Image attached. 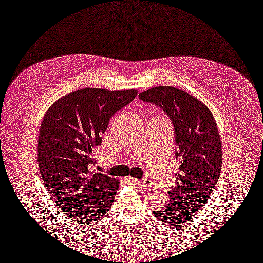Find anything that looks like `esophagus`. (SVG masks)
Masks as SVG:
<instances>
[{
    "instance_id": "esophagus-1",
    "label": "esophagus",
    "mask_w": 263,
    "mask_h": 263,
    "mask_svg": "<svg viewBox=\"0 0 263 263\" xmlns=\"http://www.w3.org/2000/svg\"><path fill=\"white\" fill-rule=\"evenodd\" d=\"M128 181L132 182L133 185H137V186H141V185H148L149 181L148 180H137V179H134L132 177L128 178Z\"/></svg>"
}]
</instances>
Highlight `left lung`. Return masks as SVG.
<instances>
[{
  "mask_svg": "<svg viewBox=\"0 0 263 263\" xmlns=\"http://www.w3.org/2000/svg\"><path fill=\"white\" fill-rule=\"evenodd\" d=\"M139 97L160 106L172 120L180 160L170 203L155 211V217L171 227L185 225L203 208L218 181L223 150L216 120L204 103L177 87L156 86Z\"/></svg>",
  "mask_w": 263,
  "mask_h": 263,
  "instance_id": "1",
  "label": "left lung"
}]
</instances>
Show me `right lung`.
<instances>
[{"mask_svg":"<svg viewBox=\"0 0 263 263\" xmlns=\"http://www.w3.org/2000/svg\"><path fill=\"white\" fill-rule=\"evenodd\" d=\"M137 92L84 87L59 98L45 113L38 137L40 174L72 222L89 224L109 211L119 180L96 171L93 151L110 118Z\"/></svg>","mask_w":263,"mask_h":263,"instance_id":"right-lung-1","label":"right lung"}]
</instances>
